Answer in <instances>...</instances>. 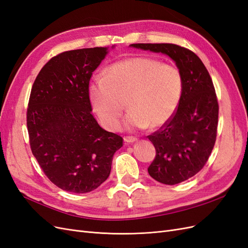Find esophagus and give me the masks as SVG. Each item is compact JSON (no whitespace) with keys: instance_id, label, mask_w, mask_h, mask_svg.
<instances>
[{"instance_id":"esophagus-1","label":"esophagus","mask_w":248,"mask_h":248,"mask_svg":"<svg viewBox=\"0 0 248 248\" xmlns=\"http://www.w3.org/2000/svg\"><path fill=\"white\" fill-rule=\"evenodd\" d=\"M124 140L126 142H133V141H137L138 139L136 137H124Z\"/></svg>"}]
</instances>
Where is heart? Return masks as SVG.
I'll list each match as a JSON object with an SVG mask.
<instances>
[{
    "instance_id": "1",
    "label": "heart",
    "mask_w": 248,
    "mask_h": 248,
    "mask_svg": "<svg viewBox=\"0 0 248 248\" xmlns=\"http://www.w3.org/2000/svg\"><path fill=\"white\" fill-rule=\"evenodd\" d=\"M184 80L177 66L153 58L134 57L110 64L103 77L89 84L88 96L101 124L117 130L129 98L128 127L152 129L167 124L175 115L183 94Z\"/></svg>"
}]
</instances>
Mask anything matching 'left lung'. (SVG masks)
<instances>
[{"mask_svg":"<svg viewBox=\"0 0 248 248\" xmlns=\"http://www.w3.org/2000/svg\"><path fill=\"white\" fill-rule=\"evenodd\" d=\"M131 46L168 55L182 72L183 94L175 115L147 137L156 150L149 175L163 184H178L204 168L215 145L219 108L212 78L201 59L188 48L172 43Z\"/></svg>","mask_w":248,"mask_h":248,"instance_id":"8db88e82","label":"left lung"}]
</instances>
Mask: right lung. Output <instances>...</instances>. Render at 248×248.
Listing matches in <instances>:
<instances>
[{"instance_id":"1","label":"right lung","mask_w":248,"mask_h":248,"mask_svg":"<svg viewBox=\"0 0 248 248\" xmlns=\"http://www.w3.org/2000/svg\"><path fill=\"white\" fill-rule=\"evenodd\" d=\"M107 47L61 52L42 67L27 109L30 147L59 188L90 192L108 178L122 137L102 129L92 115L88 87Z\"/></svg>"}]
</instances>
